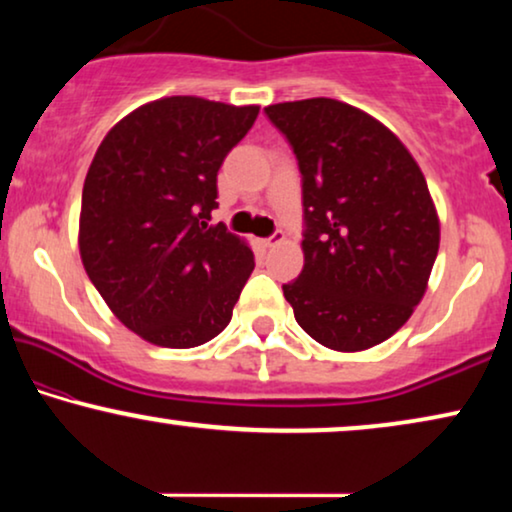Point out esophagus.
<instances>
[{"mask_svg":"<svg viewBox=\"0 0 512 512\" xmlns=\"http://www.w3.org/2000/svg\"><path fill=\"white\" fill-rule=\"evenodd\" d=\"M279 242H284V233H282V230H275V233L268 235V237H265V240H263L265 247H275V244H279Z\"/></svg>","mask_w":512,"mask_h":512,"instance_id":"obj_1","label":"esophagus"}]
</instances>
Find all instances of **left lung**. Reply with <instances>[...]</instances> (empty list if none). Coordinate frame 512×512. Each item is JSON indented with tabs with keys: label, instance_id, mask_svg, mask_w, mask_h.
Masks as SVG:
<instances>
[{
	"label": "left lung",
	"instance_id": "obj_1",
	"mask_svg": "<svg viewBox=\"0 0 512 512\" xmlns=\"http://www.w3.org/2000/svg\"><path fill=\"white\" fill-rule=\"evenodd\" d=\"M303 177V254L284 284L300 328L335 352L391 338L422 300L440 223L415 158L366 111L331 97L265 107Z\"/></svg>",
	"mask_w": 512,
	"mask_h": 512
}]
</instances>
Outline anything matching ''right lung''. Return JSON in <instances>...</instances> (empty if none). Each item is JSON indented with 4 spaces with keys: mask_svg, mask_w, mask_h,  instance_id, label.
I'll list each match as a JSON object with an SVG mask.
<instances>
[{
    "mask_svg": "<svg viewBox=\"0 0 512 512\" xmlns=\"http://www.w3.org/2000/svg\"><path fill=\"white\" fill-rule=\"evenodd\" d=\"M256 116L258 107L163 97L118 121L90 163L83 268L121 324L153 345L198 347L230 324L254 254L209 221L216 174Z\"/></svg>",
    "mask_w": 512,
    "mask_h": 512,
    "instance_id": "obj_1",
    "label": "right lung"
}]
</instances>
